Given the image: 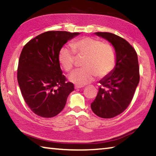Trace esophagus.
<instances>
[{
  "instance_id": "34e87169",
  "label": "esophagus",
  "mask_w": 156,
  "mask_h": 156,
  "mask_svg": "<svg viewBox=\"0 0 156 156\" xmlns=\"http://www.w3.org/2000/svg\"><path fill=\"white\" fill-rule=\"evenodd\" d=\"M84 86H82V85H75V89H80V88H83Z\"/></svg>"
}]
</instances>
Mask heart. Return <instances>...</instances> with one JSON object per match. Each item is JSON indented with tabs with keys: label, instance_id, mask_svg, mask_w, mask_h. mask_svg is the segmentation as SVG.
<instances>
[{
	"label": "heart",
	"instance_id": "heart-1",
	"mask_svg": "<svg viewBox=\"0 0 156 156\" xmlns=\"http://www.w3.org/2000/svg\"><path fill=\"white\" fill-rule=\"evenodd\" d=\"M72 49L63 47L58 53V60L66 72H71L76 64V57L84 58L83 69L76 71L69 79L75 84L84 85L94 78H103L114 69L117 54L112 43L91 37H84L71 44Z\"/></svg>",
	"mask_w": 156,
	"mask_h": 156
}]
</instances>
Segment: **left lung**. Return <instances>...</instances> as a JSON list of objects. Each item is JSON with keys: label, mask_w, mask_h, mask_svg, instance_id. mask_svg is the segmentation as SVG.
Returning <instances> with one entry per match:
<instances>
[{"label": "left lung", "mask_w": 156, "mask_h": 156, "mask_svg": "<svg viewBox=\"0 0 156 156\" xmlns=\"http://www.w3.org/2000/svg\"><path fill=\"white\" fill-rule=\"evenodd\" d=\"M115 47L117 62L113 72L99 81L98 93L91 104L95 114L112 118L122 113L130 105L140 81L138 55L127 41L109 32H96Z\"/></svg>", "instance_id": "left-lung-1"}]
</instances>
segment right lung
Returning a JSON list of instances; mask_svg holds the SVG:
<instances>
[{
  "instance_id": "right-lung-1",
  "label": "right lung",
  "mask_w": 156,
  "mask_h": 156,
  "mask_svg": "<svg viewBox=\"0 0 156 156\" xmlns=\"http://www.w3.org/2000/svg\"><path fill=\"white\" fill-rule=\"evenodd\" d=\"M48 31L31 39L20 53L17 79L26 104L37 115L52 118L64 109L74 84L62 74L58 53L67 42L78 35Z\"/></svg>"
}]
</instances>
